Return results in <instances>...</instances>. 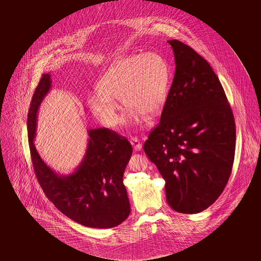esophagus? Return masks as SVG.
<instances>
[{"instance_id":"34e87169","label":"esophagus","mask_w":261,"mask_h":261,"mask_svg":"<svg viewBox=\"0 0 261 261\" xmlns=\"http://www.w3.org/2000/svg\"><path fill=\"white\" fill-rule=\"evenodd\" d=\"M131 144L133 145V147H134V149L136 151H140L142 148V143L141 142V141L138 139V138H132L131 139Z\"/></svg>"}]
</instances>
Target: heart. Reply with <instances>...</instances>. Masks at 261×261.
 Returning a JSON list of instances; mask_svg holds the SVG:
<instances>
[{
  "label": "heart",
  "mask_w": 261,
  "mask_h": 261,
  "mask_svg": "<svg viewBox=\"0 0 261 261\" xmlns=\"http://www.w3.org/2000/svg\"><path fill=\"white\" fill-rule=\"evenodd\" d=\"M170 71L166 60L155 53L125 56L113 64L99 79L98 92L90 95L88 103L96 119L107 126L120 120L121 99L129 107L128 118L136 122L142 115L155 116L166 102Z\"/></svg>",
  "instance_id": "b5f03b06"
}]
</instances>
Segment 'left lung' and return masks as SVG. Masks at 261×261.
Instances as JSON below:
<instances>
[{"label":"left lung","mask_w":261,"mask_h":261,"mask_svg":"<svg viewBox=\"0 0 261 261\" xmlns=\"http://www.w3.org/2000/svg\"><path fill=\"white\" fill-rule=\"evenodd\" d=\"M167 42L176 63L173 82L143 149L166 181L167 204L181 214H198L229 181L236 122L211 65L182 42Z\"/></svg>","instance_id":"obj_1"}]
</instances>
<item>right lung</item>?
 Here are the masks:
<instances>
[{
	"label": "right lung",
	"mask_w": 261,
	"mask_h": 261,
	"mask_svg": "<svg viewBox=\"0 0 261 261\" xmlns=\"http://www.w3.org/2000/svg\"><path fill=\"white\" fill-rule=\"evenodd\" d=\"M51 86L44 73L32 95L28 114V137L33 169L47 199L71 220L95 229H110L130 214L123 173L132 155L126 138L108 128L88 131L87 150L73 173L58 175L44 163L33 140L40 104Z\"/></svg>",
	"instance_id": "right-lung-1"
}]
</instances>
